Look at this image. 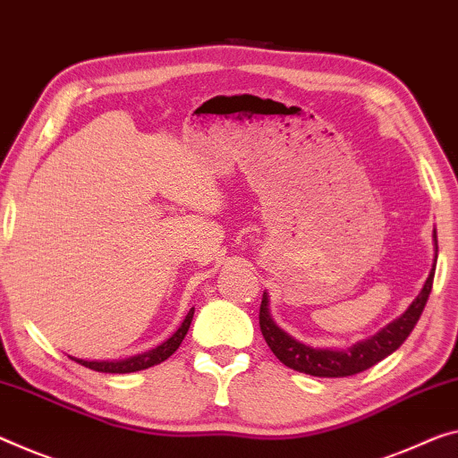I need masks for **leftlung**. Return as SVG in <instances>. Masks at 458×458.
<instances>
[{
	"instance_id": "left-lung-1",
	"label": "left lung",
	"mask_w": 458,
	"mask_h": 458,
	"mask_svg": "<svg viewBox=\"0 0 458 458\" xmlns=\"http://www.w3.org/2000/svg\"><path fill=\"white\" fill-rule=\"evenodd\" d=\"M434 266L430 274H428L424 288L407 311L391 321L389 326H385L381 332H377L369 340L356 342L354 346L346 350H332V348H311L307 344L294 340L293 335H288L284 329H280L274 323L270 309H268V294L264 293L262 305H259V329L266 344H268L274 356L280 362L286 364L288 369L305 372L311 377H352L358 372L375 367L377 362H381L383 358L393 354L401 344L407 340V335L411 334V329L416 327L421 311H424L428 297H430L432 283H434V270H436V258H438V239H436L434 229Z\"/></svg>"
}]
</instances>
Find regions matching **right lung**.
<instances>
[{
  "label": "right lung",
  "instance_id": "obj_1",
  "mask_svg": "<svg viewBox=\"0 0 458 458\" xmlns=\"http://www.w3.org/2000/svg\"><path fill=\"white\" fill-rule=\"evenodd\" d=\"M192 318H194V307L190 309L186 319L182 321V326L178 329H175V334L172 337H167L161 346L153 348L149 352H143V354L124 358V360H81V358H73V356H69V358L75 362H80L81 367L98 370V372H114V375H124V372L145 370V369L156 367V364H161L164 360H167V358H170L174 352L180 348L182 340H184V335L188 334L190 323H192Z\"/></svg>",
  "mask_w": 458,
  "mask_h": 458
}]
</instances>
